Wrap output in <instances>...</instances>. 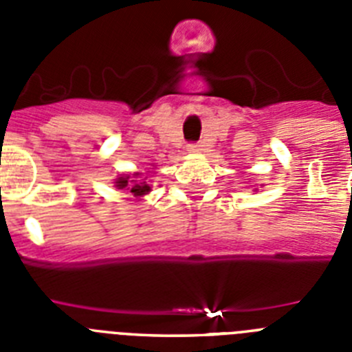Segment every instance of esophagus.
Segmentation results:
<instances>
[{
    "label": "esophagus",
    "mask_w": 352,
    "mask_h": 352,
    "mask_svg": "<svg viewBox=\"0 0 352 352\" xmlns=\"http://www.w3.org/2000/svg\"><path fill=\"white\" fill-rule=\"evenodd\" d=\"M186 149H188L190 153H195V151H201V144H199V142H190V144L186 146Z\"/></svg>",
    "instance_id": "esophagus-1"
}]
</instances>
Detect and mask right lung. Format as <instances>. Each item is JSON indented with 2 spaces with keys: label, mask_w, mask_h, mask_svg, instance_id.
Listing matches in <instances>:
<instances>
[{
  "label": "right lung",
  "mask_w": 352,
  "mask_h": 352,
  "mask_svg": "<svg viewBox=\"0 0 352 352\" xmlns=\"http://www.w3.org/2000/svg\"><path fill=\"white\" fill-rule=\"evenodd\" d=\"M138 176V174H135ZM118 188H126L130 190V194L133 195H144L149 192V185H146V182H139V179H130V176H123L116 182Z\"/></svg>",
  "instance_id": "add662e5"
}]
</instances>
